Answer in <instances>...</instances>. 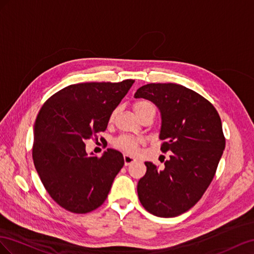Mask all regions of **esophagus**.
<instances>
[{
	"instance_id": "obj_1",
	"label": "esophagus",
	"mask_w": 254,
	"mask_h": 254,
	"mask_svg": "<svg viewBox=\"0 0 254 254\" xmlns=\"http://www.w3.org/2000/svg\"><path fill=\"white\" fill-rule=\"evenodd\" d=\"M123 158H125V165H126V166H128V165H131V164H133V163L136 162V158H134V157H132V156H129V155H127V154L123 155Z\"/></svg>"
}]
</instances>
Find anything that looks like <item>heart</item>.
Here are the masks:
<instances>
[{"label": "heart", "mask_w": 254, "mask_h": 254, "mask_svg": "<svg viewBox=\"0 0 254 254\" xmlns=\"http://www.w3.org/2000/svg\"><path fill=\"white\" fill-rule=\"evenodd\" d=\"M134 110L137 116L139 117V116H141L142 114L147 112H155V106L153 103L149 102V101H138V102H136L134 104ZM114 117H115V112L112 113L110 120L113 121ZM140 142H141V139L135 138V137L128 136V135H121L118 137V138H116L114 140V146L117 149L126 152V153L135 154L137 153V151H138Z\"/></svg>", "instance_id": "obj_1"}]
</instances>
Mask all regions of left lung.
<instances>
[{
	"instance_id": "8db88e82",
	"label": "left lung",
	"mask_w": 254,
	"mask_h": 254,
	"mask_svg": "<svg viewBox=\"0 0 254 254\" xmlns=\"http://www.w3.org/2000/svg\"><path fill=\"white\" fill-rule=\"evenodd\" d=\"M134 97L158 107L161 150L172 152L164 170L144 163L147 172L137 185L139 201L155 216H179L197 203L215 176L226 147L220 117L211 102L182 85L147 84Z\"/></svg>"
}]
</instances>
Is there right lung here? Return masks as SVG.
<instances>
[{"mask_svg":"<svg viewBox=\"0 0 254 254\" xmlns=\"http://www.w3.org/2000/svg\"><path fill=\"white\" fill-rule=\"evenodd\" d=\"M134 82L69 85L40 108L34 125V165L51 198L67 211L85 214L102 205L125 165L114 149L101 157L88 155L84 141L105 131Z\"/></svg>","mask_w":254,"mask_h":254,"instance_id":"obj_1","label":"right lung"}]
</instances>
